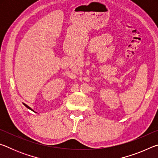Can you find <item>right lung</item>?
<instances>
[{"label": "right lung", "mask_w": 158, "mask_h": 158, "mask_svg": "<svg viewBox=\"0 0 158 158\" xmlns=\"http://www.w3.org/2000/svg\"><path fill=\"white\" fill-rule=\"evenodd\" d=\"M23 105H24V106H26V107H27L28 109H31V110H32V111H33V109H31V108L30 107V106H28V105H26V104H24V103H23Z\"/></svg>", "instance_id": "1"}]
</instances>
